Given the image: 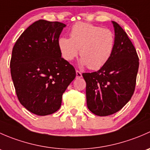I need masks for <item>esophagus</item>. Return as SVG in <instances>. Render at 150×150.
Wrapping results in <instances>:
<instances>
[{
	"label": "esophagus",
	"mask_w": 150,
	"mask_h": 150,
	"mask_svg": "<svg viewBox=\"0 0 150 150\" xmlns=\"http://www.w3.org/2000/svg\"><path fill=\"white\" fill-rule=\"evenodd\" d=\"M82 78V73L78 70H76V78Z\"/></svg>",
	"instance_id": "34e87169"
}]
</instances>
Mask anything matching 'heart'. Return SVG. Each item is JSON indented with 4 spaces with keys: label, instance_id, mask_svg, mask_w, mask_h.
<instances>
[{
    "label": "heart",
    "instance_id": "1",
    "mask_svg": "<svg viewBox=\"0 0 150 150\" xmlns=\"http://www.w3.org/2000/svg\"><path fill=\"white\" fill-rule=\"evenodd\" d=\"M70 38L61 37L58 46L62 56L67 61H72L80 49V64L98 69L108 62L115 47V35L109 29L85 22L74 25L69 33Z\"/></svg>",
    "mask_w": 150,
    "mask_h": 150
}]
</instances>
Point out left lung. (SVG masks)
<instances>
[{"mask_svg": "<svg viewBox=\"0 0 150 150\" xmlns=\"http://www.w3.org/2000/svg\"><path fill=\"white\" fill-rule=\"evenodd\" d=\"M115 47L110 59L98 71L83 73L86 83L88 110L98 116H107L120 110L134 94L139 57L126 33L112 21Z\"/></svg>", "mask_w": 150, "mask_h": 150, "instance_id": "1", "label": "left lung"}]
</instances>
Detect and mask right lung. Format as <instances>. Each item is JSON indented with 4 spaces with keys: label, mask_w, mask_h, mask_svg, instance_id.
Here are the masks:
<instances>
[{
    "label": "right lung",
    "mask_w": 150,
    "mask_h": 150,
    "mask_svg": "<svg viewBox=\"0 0 150 150\" xmlns=\"http://www.w3.org/2000/svg\"><path fill=\"white\" fill-rule=\"evenodd\" d=\"M66 25L40 19L29 26L12 50L11 75L19 102L44 116L60 108L62 94L76 76L58 46Z\"/></svg>",
    "instance_id": "right-lung-1"
}]
</instances>
